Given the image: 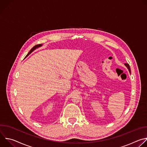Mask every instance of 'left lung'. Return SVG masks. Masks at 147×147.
<instances>
[{"mask_svg":"<svg viewBox=\"0 0 147 147\" xmlns=\"http://www.w3.org/2000/svg\"><path fill=\"white\" fill-rule=\"evenodd\" d=\"M124 65H125V66H126V67L128 69V70H129V72H130V73H131V71H130V67L129 65L127 64V63H125Z\"/></svg>","mask_w":147,"mask_h":147,"instance_id":"obj_1","label":"left lung"}]
</instances>
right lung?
<instances>
[{
  "label": "right lung",
  "instance_id": "right-lung-1",
  "mask_svg": "<svg viewBox=\"0 0 147 147\" xmlns=\"http://www.w3.org/2000/svg\"><path fill=\"white\" fill-rule=\"evenodd\" d=\"M42 44H39V45H35V46H34L31 50H30V51L28 52V53L27 55V56H28L30 54H31L34 51H35L36 49H37V48H39V47H42Z\"/></svg>",
  "mask_w": 147,
  "mask_h": 147
}]
</instances>
